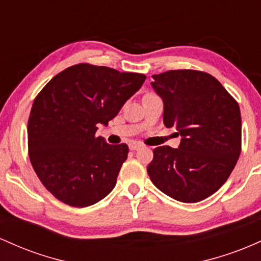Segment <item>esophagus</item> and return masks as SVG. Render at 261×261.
Masks as SVG:
<instances>
[{
	"label": "esophagus",
	"instance_id": "obj_1",
	"mask_svg": "<svg viewBox=\"0 0 261 261\" xmlns=\"http://www.w3.org/2000/svg\"><path fill=\"white\" fill-rule=\"evenodd\" d=\"M128 146H129L130 150H137V149H139L140 146H142V144H140V143H137V142H130L129 144H128Z\"/></svg>",
	"mask_w": 261,
	"mask_h": 261
}]
</instances>
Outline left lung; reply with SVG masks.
<instances>
[{
  "mask_svg": "<svg viewBox=\"0 0 261 261\" xmlns=\"http://www.w3.org/2000/svg\"><path fill=\"white\" fill-rule=\"evenodd\" d=\"M151 77V86L164 102V124L176 128L181 142L176 149H154L146 169L149 177L174 200L200 202L223 185L239 159V105L207 72L170 70Z\"/></svg>",
  "mask_w": 261,
  "mask_h": 261,
  "instance_id": "obj_1",
  "label": "left lung"
}]
</instances>
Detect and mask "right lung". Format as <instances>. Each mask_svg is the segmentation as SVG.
<instances>
[{"label": "right lung", "instance_id": "right-lung-1", "mask_svg": "<svg viewBox=\"0 0 261 261\" xmlns=\"http://www.w3.org/2000/svg\"><path fill=\"white\" fill-rule=\"evenodd\" d=\"M146 76L77 64L38 93L28 119V151L37 176L72 207L101 201L116 186L128 145L96 136L142 87Z\"/></svg>", "mask_w": 261, "mask_h": 261}]
</instances>
